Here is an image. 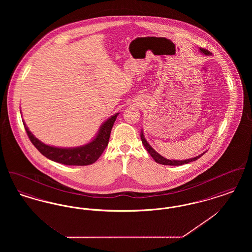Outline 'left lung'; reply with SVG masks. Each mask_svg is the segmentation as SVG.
<instances>
[{"label":"left lung","mask_w":252,"mask_h":252,"mask_svg":"<svg viewBox=\"0 0 252 252\" xmlns=\"http://www.w3.org/2000/svg\"><path fill=\"white\" fill-rule=\"evenodd\" d=\"M199 52H200L201 54L205 55V56H211V55H212L211 52H209L208 50H205V49L199 48ZM141 140H142V143L144 144L145 149H146L147 152L150 154V156L154 158V160H155L156 162L159 163V164H163V165L179 166V165H182V164H186V163H189V162H191V161L196 160L197 158H199L200 157L204 155V153L206 152V151H205V152L201 153V154L198 155V156L193 157V158H187V159H182V160H180V159H168L166 158L161 156L160 154H158L156 150H155L150 144H148V142L146 141V139H145V137H144L143 128H142V130H141Z\"/></svg>","instance_id":"left-lung-1"}]
</instances>
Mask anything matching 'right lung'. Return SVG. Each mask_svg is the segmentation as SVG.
<instances>
[{
	"mask_svg": "<svg viewBox=\"0 0 252 252\" xmlns=\"http://www.w3.org/2000/svg\"><path fill=\"white\" fill-rule=\"evenodd\" d=\"M118 115L119 112L105 121L92 141L83 145L74 147H60L44 144L29 130L24 120L23 123L30 141L43 156L53 161L65 165L83 166L95 162L99 157L102 155L105 148L108 146L110 132Z\"/></svg>",
	"mask_w": 252,
	"mask_h": 252,
	"instance_id": "right-lung-1",
	"label": "right lung"
}]
</instances>
